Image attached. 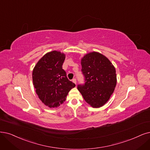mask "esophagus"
Instances as JSON below:
<instances>
[{
    "instance_id": "1",
    "label": "esophagus",
    "mask_w": 150,
    "mask_h": 150,
    "mask_svg": "<svg viewBox=\"0 0 150 150\" xmlns=\"http://www.w3.org/2000/svg\"><path fill=\"white\" fill-rule=\"evenodd\" d=\"M72 81H73L75 85L76 84V79H74L73 80H72Z\"/></svg>"
}]
</instances>
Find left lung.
<instances>
[{"label": "left lung", "instance_id": "obj_1", "mask_svg": "<svg viewBox=\"0 0 150 150\" xmlns=\"http://www.w3.org/2000/svg\"><path fill=\"white\" fill-rule=\"evenodd\" d=\"M85 83L77 85L83 97L93 108L106 103L117 83L115 69L109 60L100 53L93 52L81 59Z\"/></svg>", "mask_w": 150, "mask_h": 150}]
</instances>
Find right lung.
I'll return each instance as SVG.
<instances>
[{
	"label": "right lung",
	"instance_id": "1",
	"mask_svg": "<svg viewBox=\"0 0 150 150\" xmlns=\"http://www.w3.org/2000/svg\"><path fill=\"white\" fill-rule=\"evenodd\" d=\"M65 54L57 51L47 53L38 61L33 71V81L40 100L49 108H57L65 101L75 86L70 81L62 65Z\"/></svg>",
	"mask_w": 150,
	"mask_h": 150
}]
</instances>
